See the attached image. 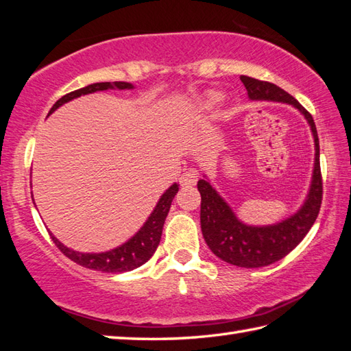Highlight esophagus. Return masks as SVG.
Wrapping results in <instances>:
<instances>
[{"label": "esophagus", "mask_w": 351, "mask_h": 351, "mask_svg": "<svg viewBox=\"0 0 351 351\" xmlns=\"http://www.w3.org/2000/svg\"><path fill=\"white\" fill-rule=\"evenodd\" d=\"M196 182H197V171L195 169H190L185 171L180 180V184L182 187H190V185H195Z\"/></svg>", "instance_id": "esophagus-1"}]
</instances>
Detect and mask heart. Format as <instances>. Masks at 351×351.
Segmentation results:
<instances>
[{
	"label": "heart",
	"mask_w": 351,
	"mask_h": 351,
	"mask_svg": "<svg viewBox=\"0 0 351 351\" xmlns=\"http://www.w3.org/2000/svg\"><path fill=\"white\" fill-rule=\"evenodd\" d=\"M221 99V95L219 92H210L205 96V106L206 107H213Z\"/></svg>",
	"instance_id": "b5f03b06"
}]
</instances>
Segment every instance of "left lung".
Returning <instances> with one entry per match:
<instances>
[{
    "label": "left lung",
    "mask_w": 351,
    "mask_h": 351,
    "mask_svg": "<svg viewBox=\"0 0 351 351\" xmlns=\"http://www.w3.org/2000/svg\"><path fill=\"white\" fill-rule=\"evenodd\" d=\"M249 98L253 101H278L294 106L306 117L315 141V166L306 202L289 219L273 226H247L235 217L229 205L211 184L199 180L200 226L206 244L215 256L228 264L244 268H259L285 258L303 240L314 225L323 200V178L319 169V141L315 122L309 111L288 92L268 81L241 75Z\"/></svg>",
    "instance_id": "left-lung-1"
}]
</instances>
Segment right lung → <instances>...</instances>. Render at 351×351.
I'll use <instances>...</instances> for the list:
<instances>
[{
	"mask_svg": "<svg viewBox=\"0 0 351 351\" xmlns=\"http://www.w3.org/2000/svg\"><path fill=\"white\" fill-rule=\"evenodd\" d=\"M107 88H132V84L123 83V81H114V83H95L87 87L78 88V90H73L68 95L62 96V98L52 106L49 114L60 106H63L64 102H68L73 98H78L81 95L93 93L98 90H107ZM178 190H180L178 189V184L171 185V187L161 196L160 202L156 204L154 213L151 214V217L147 219L143 228H141L130 241H126L121 247H117L114 250L104 253H80L66 247V245H63L52 234H49V237L66 258H69L81 267L90 268V270H98L102 273L131 271L134 268L147 263V261L152 258L156 247H158L164 221H166L171 200H173Z\"/></svg>",
	"mask_w": 351,
	"mask_h": 351,
	"instance_id": "1",
	"label": "right lung"
}]
</instances>
